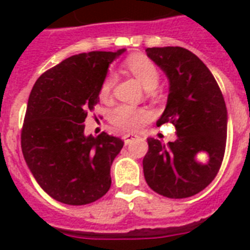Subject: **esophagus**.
I'll use <instances>...</instances> for the list:
<instances>
[{
    "label": "esophagus",
    "mask_w": 250,
    "mask_h": 250,
    "mask_svg": "<svg viewBox=\"0 0 250 250\" xmlns=\"http://www.w3.org/2000/svg\"><path fill=\"white\" fill-rule=\"evenodd\" d=\"M133 139H136V136H135V135H131V133H127V135H125V136H123L125 144H129V143H131Z\"/></svg>",
    "instance_id": "esophagus-1"
}]
</instances>
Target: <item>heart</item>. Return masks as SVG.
Masks as SVG:
<instances>
[{
	"label": "heart",
	"mask_w": 250,
	"mask_h": 250,
	"mask_svg": "<svg viewBox=\"0 0 250 250\" xmlns=\"http://www.w3.org/2000/svg\"><path fill=\"white\" fill-rule=\"evenodd\" d=\"M125 66L137 79L140 80L141 84L145 86V89H154L160 83V71L152 61L148 57L135 54L131 56L125 62ZM114 78L111 75L106 76V79L102 82L100 96L106 98L111 92L113 88ZM149 118V113L145 109L135 107V106L122 105L118 106L111 114V122L114 125L125 131H135L140 127V125Z\"/></svg>",
	"instance_id": "heart-1"
}]
</instances>
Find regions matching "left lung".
<instances>
[{"mask_svg":"<svg viewBox=\"0 0 250 250\" xmlns=\"http://www.w3.org/2000/svg\"><path fill=\"white\" fill-rule=\"evenodd\" d=\"M145 52L170 83L157 125L172 123L178 136L167 145L149 137L143 160L145 180L165 197H190L205 189L221 168L227 139L225 98L209 68L189 50L165 46Z\"/></svg>","mask_w":250,"mask_h":250,"instance_id":"left-lung-1","label":"left lung"}]
</instances>
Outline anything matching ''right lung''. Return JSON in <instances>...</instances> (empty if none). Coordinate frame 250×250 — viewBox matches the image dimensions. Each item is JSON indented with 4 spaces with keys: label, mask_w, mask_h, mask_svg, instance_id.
<instances>
[{
    "label": "right lung",
    "mask_w": 250,
    "mask_h": 250,
    "mask_svg": "<svg viewBox=\"0 0 250 250\" xmlns=\"http://www.w3.org/2000/svg\"><path fill=\"white\" fill-rule=\"evenodd\" d=\"M125 49L68 57L36 80L21 128V152L39 186L54 200L86 205L111 186L110 167L123 141L84 135L107 68Z\"/></svg>",
    "instance_id": "right-lung-1"
}]
</instances>
